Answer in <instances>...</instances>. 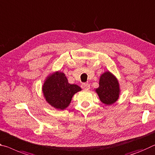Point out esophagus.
Returning <instances> with one entry per match:
<instances>
[{
  "label": "esophagus",
  "mask_w": 155,
  "mask_h": 155,
  "mask_svg": "<svg viewBox=\"0 0 155 155\" xmlns=\"http://www.w3.org/2000/svg\"><path fill=\"white\" fill-rule=\"evenodd\" d=\"M81 87L83 90H89L90 89V84L89 83H83L81 85Z\"/></svg>",
  "instance_id": "34e87169"
}]
</instances>
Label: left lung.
<instances>
[{"mask_svg":"<svg viewBox=\"0 0 155 155\" xmlns=\"http://www.w3.org/2000/svg\"><path fill=\"white\" fill-rule=\"evenodd\" d=\"M103 104L111 105L119 99L120 88L117 78L109 71L100 77L99 87L95 90Z\"/></svg>","mask_w":155,"mask_h":155,"instance_id":"1","label":"left lung"}]
</instances>
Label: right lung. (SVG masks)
Instances as JSON below:
<instances>
[{
  "instance_id": "add662e5",
  "label": "right lung",
  "mask_w": 155,
  "mask_h": 155,
  "mask_svg": "<svg viewBox=\"0 0 155 155\" xmlns=\"http://www.w3.org/2000/svg\"><path fill=\"white\" fill-rule=\"evenodd\" d=\"M46 101L58 110H64L70 105L75 93L81 90L78 85L70 84L64 73L51 74L44 82L42 87Z\"/></svg>"
}]
</instances>
